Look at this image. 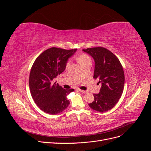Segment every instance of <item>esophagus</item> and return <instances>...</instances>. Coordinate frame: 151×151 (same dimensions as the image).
I'll list each match as a JSON object with an SVG mask.
<instances>
[{"label":"esophagus","instance_id":"34e87169","mask_svg":"<svg viewBox=\"0 0 151 151\" xmlns=\"http://www.w3.org/2000/svg\"><path fill=\"white\" fill-rule=\"evenodd\" d=\"M79 91H80L81 93H87L86 91H84V90H82V89H79Z\"/></svg>","mask_w":151,"mask_h":151}]
</instances>
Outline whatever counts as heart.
<instances>
[{
    "label": "heart",
    "mask_w": 151,
    "mask_h": 151,
    "mask_svg": "<svg viewBox=\"0 0 151 151\" xmlns=\"http://www.w3.org/2000/svg\"><path fill=\"white\" fill-rule=\"evenodd\" d=\"M89 60H91V58H89V57L88 55H87L86 54H82L78 58H77V60H78L80 64L82 63H83L86 61Z\"/></svg>",
    "instance_id": "heart-1"
}]
</instances>
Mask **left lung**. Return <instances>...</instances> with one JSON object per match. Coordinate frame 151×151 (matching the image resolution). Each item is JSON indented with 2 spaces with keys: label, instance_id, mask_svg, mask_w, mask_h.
Wrapping results in <instances>:
<instances>
[{
  "label": "left lung",
  "instance_id": "obj_1",
  "mask_svg": "<svg viewBox=\"0 0 151 151\" xmlns=\"http://www.w3.org/2000/svg\"><path fill=\"white\" fill-rule=\"evenodd\" d=\"M92 56L95 62L94 78L99 79L102 86L94 100L89 104L91 108L104 112L113 108L122 96L124 88L125 75L120 60L115 54L104 47L83 50Z\"/></svg>",
  "mask_w": 151,
  "mask_h": 151
}]
</instances>
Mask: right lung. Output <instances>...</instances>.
<instances>
[{
	"label": "right lung",
	"mask_w": 151,
	"mask_h": 151,
	"mask_svg": "<svg viewBox=\"0 0 151 151\" xmlns=\"http://www.w3.org/2000/svg\"><path fill=\"white\" fill-rule=\"evenodd\" d=\"M76 50L77 48L52 47L42 52L34 62L29 74V86L32 98L43 111L56 115L69 105L66 96L74 89H63L54 82V79L64 71L68 58Z\"/></svg>",
	"instance_id": "1"
}]
</instances>
